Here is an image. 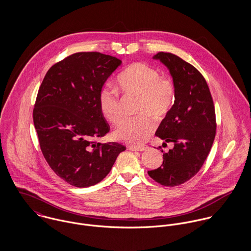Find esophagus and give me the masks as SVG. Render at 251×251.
Returning a JSON list of instances; mask_svg holds the SVG:
<instances>
[{"instance_id":"1","label":"esophagus","mask_w":251,"mask_h":251,"mask_svg":"<svg viewBox=\"0 0 251 251\" xmlns=\"http://www.w3.org/2000/svg\"><path fill=\"white\" fill-rule=\"evenodd\" d=\"M128 149L134 151H147L149 147L148 146H129Z\"/></svg>"}]
</instances>
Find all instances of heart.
<instances>
[{
    "label": "heart",
    "instance_id": "b5f03b06",
    "mask_svg": "<svg viewBox=\"0 0 251 251\" xmlns=\"http://www.w3.org/2000/svg\"><path fill=\"white\" fill-rule=\"evenodd\" d=\"M119 89L127 96H139L136 117L124 120L114 132L115 138L126 143L141 144L153 132L157 120L163 119L173 107L175 84L166 75L148 64L137 62L129 65L117 78ZM99 106L103 117L113 125L122 119V104L118 91L105 86L99 95Z\"/></svg>",
    "mask_w": 251,
    "mask_h": 251
}]
</instances>
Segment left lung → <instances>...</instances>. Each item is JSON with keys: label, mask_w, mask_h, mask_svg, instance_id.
Here are the masks:
<instances>
[{"label": "left lung", "mask_w": 251, "mask_h": 251, "mask_svg": "<svg viewBox=\"0 0 251 251\" xmlns=\"http://www.w3.org/2000/svg\"><path fill=\"white\" fill-rule=\"evenodd\" d=\"M154 59L170 71L175 84V102L155 135L174 144L163 152V162L149 176L164 186H177L194 177L212 149L216 131L215 105L209 86L196 68L177 55L158 52ZM160 148V147H159Z\"/></svg>", "instance_id": "8db88e82"}]
</instances>
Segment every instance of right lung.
Instances as JSON below:
<instances>
[{"label":"right lung","instance_id":"1","mask_svg":"<svg viewBox=\"0 0 251 251\" xmlns=\"http://www.w3.org/2000/svg\"><path fill=\"white\" fill-rule=\"evenodd\" d=\"M121 64L100 52L74 53L52 66L38 89L33 119L40 150L51 169L73 186L102 180L126 150L97 141L110 130L99 95Z\"/></svg>","mask_w":251,"mask_h":251}]
</instances>
